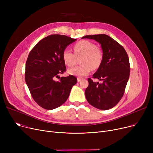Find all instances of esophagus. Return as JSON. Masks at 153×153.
<instances>
[{
	"instance_id": "obj_1",
	"label": "esophagus",
	"mask_w": 153,
	"mask_h": 153,
	"mask_svg": "<svg viewBox=\"0 0 153 153\" xmlns=\"http://www.w3.org/2000/svg\"><path fill=\"white\" fill-rule=\"evenodd\" d=\"M81 79H82V78H80V77H78V78H77V82H79L80 81H81Z\"/></svg>"
}]
</instances>
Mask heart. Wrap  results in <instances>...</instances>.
<instances>
[{"mask_svg":"<svg viewBox=\"0 0 153 153\" xmlns=\"http://www.w3.org/2000/svg\"><path fill=\"white\" fill-rule=\"evenodd\" d=\"M74 54L70 50H64L62 53L63 62L69 67L76 63V56L80 57L81 66L68 69V73L77 77H84L89 74L93 69H98L102 62L103 53L96 45L88 40H82L74 45Z\"/></svg>","mask_w":153,"mask_h":153,"instance_id":"heart-1","label":"heart"}]
</instances>
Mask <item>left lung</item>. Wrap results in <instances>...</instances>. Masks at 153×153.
Listing matches in <instances>:
<instances>
[{"mask_svg": "<svg viewBox=\"0 0 153 153\" xmlns=\"http://www.w3.org/2000/svg\"><path fill=\"white\" fill-rule=\"evenodd\" d=\"M94 39L100 44L103 58L100 66L93 74L101 83L88 79L85 97L91 105L106 110L115 107L121 100L130 77L129 58L124 48L105 34L86 35L82 38Z\"/></svg>", "mask_w": 153, "mask_h": 153, "instance_id": "left-lung-1", "label": "left lung"}]
</instances>
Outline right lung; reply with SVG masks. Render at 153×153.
I'll use <instances>...</instances> for the list:
<instances>
[{
	"instance_id": "right-lung-1",
	"label": "right lung",
	"mask_w": 153,
	"mask_h": 153,
	"mask_svg": "<svg viewBox=\"0 0 153 153\" xmlns=\"http://www.w3.org/2000/svg\"><path fill=\"white\" fill-rule=\"evenodd\" d=\"M76 41L65 35H51L40 40L29 53L25 82L34 100L45 109L62 105L77 83V78L72 75L61 77L59 81L54 80L66 70L62 58L64 50Z\"/></svg>"
}]
</instances>
